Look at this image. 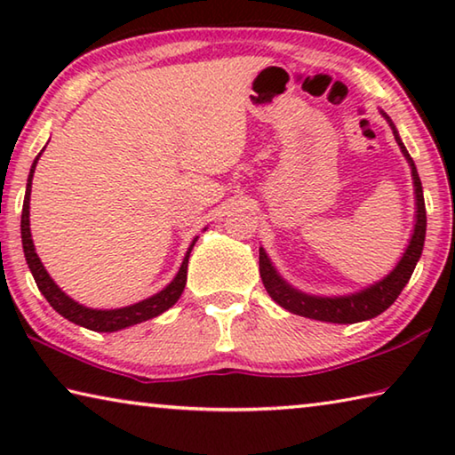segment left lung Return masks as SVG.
Instances as JSON below:
<instances>
[{"label":"left lung","mask_w":455,"mask_h":455,"mask_svg":"<svg viewBox=\"0 0 455 455\" xmlns=\"http://www.w3.org/2000/svg\"><path fill=\"white\" fill-rule=\"evenodd\" d=\"M394 136L402 148L403 156L411 166V176H413V187H415V200H418V219H415V228L411 243L403 252L402 260H399L397 267L391 271L383 281L375 283L373 287H369L355 295L349 297H311L305 295V292L292 289L291 284L284 283L268 260L267 252L260 249L259 251V268L260 276H263V284L268 295L275 303H279L283 309H287L295 315H301V317L317 319V321H327V323H359L373 319L377 315H381L385 309H389L391 305L395 303L399 292L403 291L407 281L411 279V273L423 251V241H426V203H423V190H421V180L418 174V168H415L410 152L405 150L402 138L397 136L395 126Z\"/></svg>","instance_id":"left-lung-1"}]
</instances>
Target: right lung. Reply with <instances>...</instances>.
<instances>
[{"label":"right lung","mask_w":455,"mask_h":455,"mask_svg":"<svg viewBox=\"0 0 455 455\" xmlns=\"http://www.w3.org/2000/svg\"><path fill=\"white\" fill-rule=\"evenodd\" d=\"M40 154L36 156L32 171H29V176H28L24 209H21V244H24V255H26L29 271H32L34 279H36L37 289L42 291V295L45 299H48V303L61 315V317H66L68 321H72L80 327H86L90 331H100V333H112V331L126 329L130 325H136V323L158 317L160 313L171 309V307L180 299L184 284H187L188 257H190V251L196 241H192L187 257H184V260H182L179 275L174 276V281L168 284L164 291H160L154 297L144 299V301L136 303V305L122 307V309H112V311L88 309V307L72 301V299L68 297L66 292H61L58 284L50 279V275L45 273L40 257L36 255L32 233H29V192H32V179H34V171H36V164H37V158H40Z\"/></svg>","instance_id":"obj_1"}]
</instances>
